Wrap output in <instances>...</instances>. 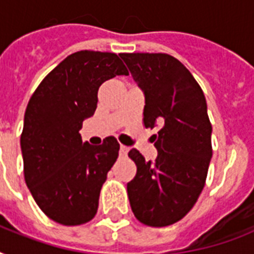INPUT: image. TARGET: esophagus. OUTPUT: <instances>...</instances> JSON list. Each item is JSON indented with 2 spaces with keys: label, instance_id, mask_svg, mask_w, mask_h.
Returning <instances> with one entry per match:
<instances>
[{
  "label": "esophagus",
  "instance_id": "esophagus-1",
  "mask_svg": "<svg viewBox=\"0 0 254 254\" xmlns=\"http://www.w3.org/2000/svg\"><path fill=\"white\" fill-rule=\"evenodd\" d=\"M127 151H129V147L124 146V145L120 146V155H121V157H125V155L127 154Z\"/></svg>",
  "mask_w": 254,
  "mask_h": 254
}]
</instances>
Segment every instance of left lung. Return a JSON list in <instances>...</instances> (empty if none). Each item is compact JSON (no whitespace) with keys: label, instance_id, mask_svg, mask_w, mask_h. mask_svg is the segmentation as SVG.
Segmentation results:
<instances>
[{"label":"left lung","instance_id":"left-lung-1","mask_svg":"<svg viewBox=\"0 0 254 254\" xmlns=\"http://www.w3.org/2000/svg\"><path fill=\"white\" fill-rule=\"evenodd\" d=\"M145 95L143 124L153 135L158 157L146 162L129 151L137 174L127 183L131 211L142 224L177 223L196 203L212 157V125L200 85L181 62L167 54H121Z\"/></svg>","mask_w":254,"mask_h":254}]
</instances>
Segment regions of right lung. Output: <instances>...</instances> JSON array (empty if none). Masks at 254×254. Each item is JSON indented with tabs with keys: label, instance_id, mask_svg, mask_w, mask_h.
<instances>
[{
	"label": "right lung",
	"instance_id": "obj_1",
	"mask_svg": "<svg viewBox=\"0 0 254 254\" xmlns=\"http://www.w3.org/2000/svg\"><path fill=\"white\" fill-rule=\"evenodd\" d=\"M129 75L116 54L83 50L61 62L38 85L25 112L21 150L26 185L39 208L63 225L95 217L120 143L107 137L81 141L83 121L93 116L104 81Z\"/></svg>",
	"mask_w": 254,
	"mask_h": 254
}]
</instances>
